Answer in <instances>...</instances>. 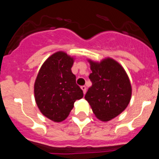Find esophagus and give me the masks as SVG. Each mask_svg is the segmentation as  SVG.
<instances>
[{"instance_id": "esophagus-1", "label": "esophagus", "mask_w": 159, "mask_h": 159, "mask_svg": "<svg viewBox=\"0 0 159 159\" xmlns=\"http://www.w3.org/2000/svg\"><path fill=\"white\" fill-rule=\"evenodd\" d=\"M81 89L83 90V92H84V94L86 93V92H87L86 86H82V87H81Z\"/></svg>"}]
</instances>
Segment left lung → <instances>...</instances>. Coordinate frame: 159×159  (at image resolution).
<instances>
[{
    "label": "left lung",
    "instance_id": "obj_1",
    "mask_svg": "<svg viewBox=\"0 0 159 159\" xmlns=\"http://www.w3.org/2000/svg\"><path fill=\"white\" fill-rule=\"evenodd\" d=\"M89 62L92 71L89 79L92 85L85 99L98 119L109 121L129 104L131 97L130 80L123 67L112 59H105L100 63Z\"/></svg>",
    "mask_w": 159,
    "mask_h": 159
}]
</instances>
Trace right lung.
Masks as SVG:
<instances>
[{
    "label": "right lung",
    "mask_w": 159,
    "mask_h": 159,
    "mask_svg": "<svg viewBox=\"0 0 159 159\" xmlns=\"http://www.w3.org/2000/svg\"><path fill=\"white\" fill-rule=\"evenodd\" d=\"M73 58L58 52L47 59L40 67L34 85L35 99L43 116L54 122L68 116L75 100L84 96L71 72Z\"/></svg>",
    "instance_id": "obj_1"
}]
</instances>
